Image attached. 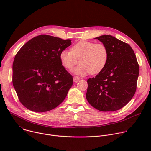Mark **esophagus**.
<instances>
[{"instance_id": "esophagus-1", "label": "esophagus", "mask_w": 151, "mask_h": 151, "mask_svg": "<svg viewBox=\"0 0 151 151\" xmlns=\"http://www.w3.org/2000/svg\"><path fill=\"white\" fill-rule=\"evenodd\" d=\"M80 80V78L79 77H78V76H74V78H73V81L75 82H78Z\"/></svg>"}]
</instances>
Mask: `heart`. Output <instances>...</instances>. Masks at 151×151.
<instances>
[{"mask_svg": "<svg viewBox=\"0 0 151 151\" xmlns=\"http://www.w3.org/2000/svg\"><path fill=\"white\" fill-rule=\"evenodd\" d=\"M109 52L102 43L81 40L72 47L70 51L63 50L60 54L62 65L67 69H72L79 62V65L73 70L75 74L85 75L98 74L105 68L108 61Z\"/></svg>", "mask_w": 151, "mask_h": 151, "instance_id": "1", "label": "heart"}]
</instances>
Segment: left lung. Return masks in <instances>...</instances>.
Segmentation results:
<instances>
[{
	"mask_svg": "<svg viewBox=\"0 0 151 151\" xmlns=\"http://www.w3.org/2000/svg\"><path fill=\"white\" fill-rule=\"evenodd\" d=\"M107 48L108 61L95 78L87 80L86 98L96 109L102 112L118 111L134 96L139 66L132 47L111 35L96 37Z\"/></svg>",
	"mask_w": 151,
	"mask_h": 151,
	"instance_id": "1",
	"label": "left lung"
}]
</instances>
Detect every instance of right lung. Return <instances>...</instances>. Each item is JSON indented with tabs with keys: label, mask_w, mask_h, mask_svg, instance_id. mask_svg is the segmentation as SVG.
<instances>
[{
	"label": "right lung",
	"mask_w": 151,
	"mask_h": 151,
	"mask_svg": "<svg viewBox=\"0 0 151 151\" xmlns=\"http://www.w3.org/2000/svg\"><path fill=\"white\" fill-rule=\"evenodd\" d=\"M70 39L40 35L20 48L12 65V83L21 103L27 109L45 112L66 98L72 76L62 66L60 54Z\"/></svg>",
	"instance_id": "obj_1"
}]
</instances>
